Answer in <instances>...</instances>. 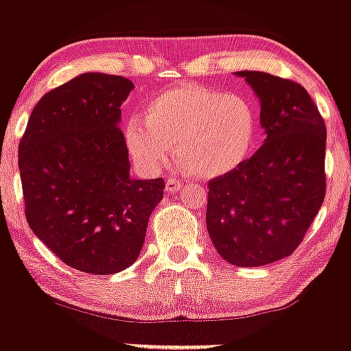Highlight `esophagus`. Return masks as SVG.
Returning <instances> with one entry per match:
<instances>
[{
  "label": "esophagus",
  "mask_w": 351,
  "mask_h": 351,
  "mask_svg": "<svg viewBox=\"0 0 351 351\" xmlns=\"http://www.w3.org/2000/svg\"><path fill=\"white\" fill-rule=\"evenodd\" d=\"M181 188H183V183L175 178H170L167 181V184H165V191L167 193H178Z\"/></svg>",
  "instance_id": "obj_1"
}]
</instances>
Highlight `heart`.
Here are the masks:
<instances>
[{
  "label": "heart",
  "instance_id": "b5f03b06",
  "mask_svg": "<svg viewBox=\"0 0 351 351\" xmlns=\"http://www.w3.org/2000/svg\"><path fill=\"white\" fill-rule=\"evenodd\" d=\"M259 134L247 99L208 86L163 90L152 97L142 119L125 125V145L145 171H158L171 158L199 180L226 176L251 156Z\"/></svg>",
  "mask_w": 351,
  "mask_h": 351
}]
</instances>
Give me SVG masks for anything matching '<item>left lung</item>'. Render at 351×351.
Here are the masks:
<instances>
[{"label": "left lung", "instance_id": "1", "mask_svg": "<svg viewBox=\"0 0 351 351\" xmlns=\"http://www.w3.org/2000/svg\"><path fill=\"white\" fill-rule=\"evenodd\" d=\"M234 75L259 100L265 138L237 170L209 181L206 226L226 263L261 267L295 251L324 203L327 130L300 84L261 71Z\"/></svg>", "mask_w": 351, "mask_h": 351}]
</instances>
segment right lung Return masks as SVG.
Returning a JSON list of instances; mask_svg holds the SVG:
<instances>
[{"label":"right lung","mask_w":351,"mask_h":351,"mask_svg":"<svg viewBox=\"0 0 351 351\" xmlns=\"http://www.w3.org/2000/svg\"><path fill=\"white\" fill-rule=\"evenodd\" d=\"M134 82L86 72L36 104L19 143L26 219L62 263L108 276L138 259L165 181L130 176L119 125Z\"/></svg>","instance_id":"right-lung-1"}]
</instances>
